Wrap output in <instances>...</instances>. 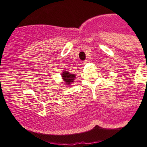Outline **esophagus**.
<instances>
[{"instance_id":"esophagus-1","label":"esophagus","mask_w":147,"mask_h":147,"mask_svg":"<svg viewBox=\"0 0 147 147\" xmlns=\"http://www.w3.org/2000/svg\"><path fill=\"white\" fill-rule=\"evenodd\" d=\"M87 62H88V60H84V61H83V65H85L86 63H87Z\"/></svg>"}]
</instances>
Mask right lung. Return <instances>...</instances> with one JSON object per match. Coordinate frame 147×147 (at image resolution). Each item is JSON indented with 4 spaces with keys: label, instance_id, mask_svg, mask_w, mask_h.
<instances>
[{
    "label": "right lung",
    "instance_id": "obj_1",
    "mask_svg": "<svg viewBox=\"0 0 147 147\" xmlns=\"http://www.w3.org/2000/svg\"><path fill=\"white\" fill-rule=\"evenodd\" d=\"M75 76V74L69 73V72L67 71H65L62 74V77H63V80L65 81V84H68V85H71V83L73 82L74 78H76Z\"/></svg>",
    "mask_w": 147,
    "mask_h": 147
}]
</instances>
